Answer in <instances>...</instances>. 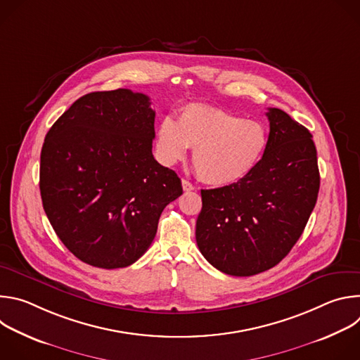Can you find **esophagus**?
I'll return each mask as SVG.
<instances>
[{"instance_id":"34e87169","label":"esophagus","mask_w":360,"mask_h":360,"mask_svg":"<svg viewBox=\"0 0 360 360\" xmlns=\"http://www.w3.org/2000/svg\"><path fill=\"white\" fill-rule=\"evenodd\" d=\"M182 188H184V191H193L195 189L193 184H191L188 179H182Z\"/></svg>"}]
</instances>
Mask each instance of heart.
I'll use <instances>...</instances> for the list:
<instances>
[{
  "label": "heart",
  "instance_id": "obj_1",
  "mask_svg": "<svg viewBox=\"0 0 360 360\" xmlns=\"http://www.w3.org/2000/svg\"><path fill=\"white\" fill-rule=\"evenodd\" d=\"M268 145L265 127L224 110L188 105L176 122L164 118L155 132L160 162L171 167L193 148L192 165L200 181L228 186L248 176L258 165Z\"/></svg>",
  "mask_w": 360,
  "mask_h": 360
}]
</instances>
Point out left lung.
Returning a JSON list of instances; mask_svg holds the SVG:
<instances>
[{
    "label": "left lung",
    "mask_w": 360,
    "mask_h": 360,
    "mask_svg": "<svg viewBox=\"0 0 360 360\" xmlns=\"http://www.w3.org/2000/svg\"><path fill=\"white\" fill-rule=\"evenodd\" d=\"M268 145L236 184L202 189L196 243L212 266L252 276L278 265L300 238L319 192L312 134L285 111L269 108Z\"/></svg>",
    "instance_id": "left-lung-1"
}]
</instances>
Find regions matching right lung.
I'll use <instances>...</instances> for the list:
<instances>
[{
    "instance_id": "1",
    "label": "right lung",
    "mask_w": 360,
    "mask_h": 360,
    "mask_svg": "<svg viewBox=\"0 0 360 360\" xmlns=\"http://www.w3.org/2000/svg\"><path fill=\"white\" fill-rule=\"evenodd\" d=\"M153 122L149 96L120 88L81 96L45 136L44 211L68 250L91 266L138 261L164 208L182 195L175 171L152 155Z\"/></svg>"
}]
</instances>
